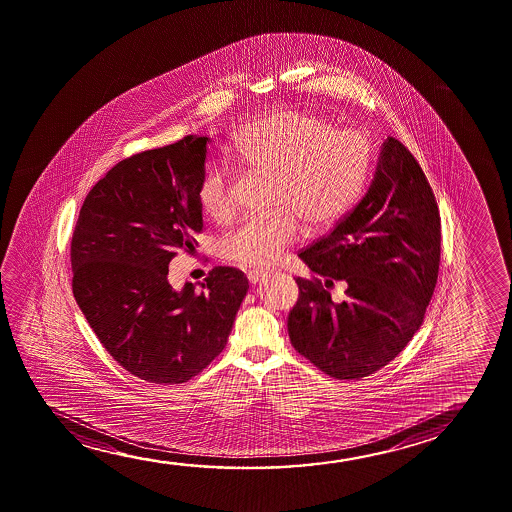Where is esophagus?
Wrapping results in <instances>:
<instances>
[{"label": "esophagus", "mask_w": 512, "mask_h": 512, "mask_svg": "<svg viewBox=\"0 0 512 512\" xmlns=\"http://www.w3.org/2000/svg\"><path fill=\"white\" fill-rule=\"evenodd\" d=\"M265 275H268V272H265V270H251V272L247 274V279H249L251 284H258Z\"/></svg>", "instance_id": "obj_1"}]
</instances>
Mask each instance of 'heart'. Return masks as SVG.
<instances>
[{
  "label": "heart",
  "instance_id": "1",
  "mask_svg": "<svg viewBox=\"0 0 512 512\" xmlns=\"http://www.w3.org/2000/svg\"><path fill=\"white\" fill-rule=\"evenodd\" d=\"M247 172L274 177L275 214L251 219L219 244L223 260L238 267L274 265L309 230L332 228L367 189L374 152L363 133L337 130L332 121L303 110H274L249 124L233 144ZM203 212L217 223L235 216V180L223 165L205 170L196 188Z\"/></svg>",
  "mask_w": 512,
  "mask_h": 512
}]
</instances>
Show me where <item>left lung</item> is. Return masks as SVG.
<instances>
[{"instance_id": "8db88e82", "label": "left lung", "mask_w": 512, "mask_h": 512, "mask_svg": "<svg viewBox=\"0 0 512 512\" xmlns=\"http://www.w3.org/2000/svg\"><path fill=\"white\" fill-rule=\"evenodd\" d=\"M298 256L291 344L333 379H361L395 360L423 323L439 277L440 216L425 173L402 142L382 144L367 195ZM348 300L333 303V281Z\"/></svg>"}]
</instances>
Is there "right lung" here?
<instances>
[{"mask_svg": "<svg viewBox=\"0 0 512 512\" xmlns=\"http://www.w3.org/2000/svg\"><path fill=\"white\" fill-rule=\"evenodd\" d=\"M207 137H184L119 161L94 184L72 237V288L87 323L130 374L188 382L223 351L249 289L244 272L216 267L173 289L168 265L202 233L196 188Z\"/></svg>", "mask_w": 512, "mask_h": 512, "instance_id": "1", "label": "right lung"}]
</instances>
